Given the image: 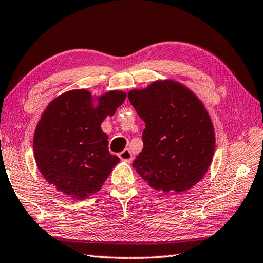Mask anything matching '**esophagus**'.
<instances>
[{"label":"esophagus","instance_id":"34e87169","mask_svg":"<svg viewBox=\"0 0 263 263\" xmlns=\"http://www.w3.org/2000/svg\"><path fill=\"white\" fill-rule=\"evenodd\" d=\"M119 157L122 160H124L125 163H128V164L132 163V160H133V156H132L131 152L128 149H124L122 153H120L119 154Z\"/></svg>","mask_w":263,"mask_h":263}]
</instances>
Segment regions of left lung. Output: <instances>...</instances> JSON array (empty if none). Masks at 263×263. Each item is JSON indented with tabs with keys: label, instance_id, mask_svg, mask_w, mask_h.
<instances>
[{
	"label": "left lung",
	"instance_id": "1",
	"mask_svg": "<svg viewBox=\"0 0 263 263\" xmlns=\"http://www.w3.org/2000/svg\"><path fill=\"white\" fill-rule=\"evenodd\" d=\"M128 100L146 123L143 149L133 161L150 187L165 193L191 189L208 171L215 131L202 102L184 85L157 80L133 89Z\"/></svg>",
	"mask_w": 263,
	"mask_h": 263
}]
</instances>
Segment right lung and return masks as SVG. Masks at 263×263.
I'll return each instance as SVG.
<instances>
[{
    "label": "right lung",
    "mask_w": 263,
    "mask_h": 263,
    "mask_svg": "<svg viewBox=\"0 0 263 263\" xmlns=\"http://www.w3.org/2000/svg\"><path fill=\"white\" fill-rule=\"evenodd\" d=\"M125 97L124 91L111 90L93 104L90 91L76 89L48 104L33 135V156L59 192L83 200L102 189L120 158L109 154L108 136L100 125Z\"/></svg>",
    "instance_id": "1"
}]
</instances>
